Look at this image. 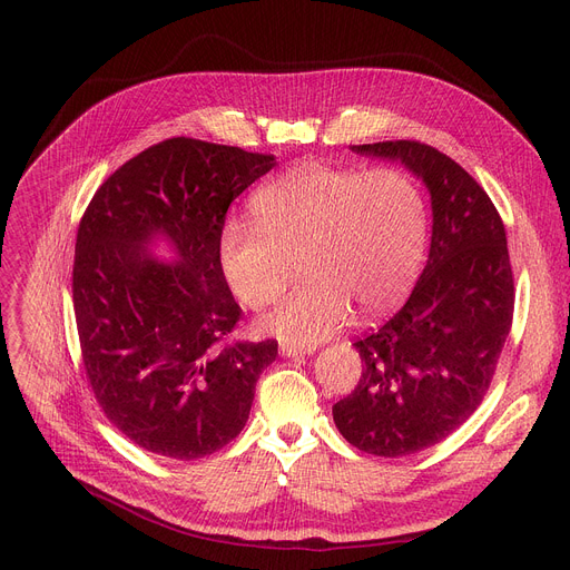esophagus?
<instances>
[{"label": "esophagus", "instance_id": "1", "mask_svg": "<svg viewBox=\"0 0 570 570\" xmlns=\"http://www.w3.org/2000/svg\"><path fill=\"white\" fill-rule=\"evenodd\" d=\"M316 346H293V344H282L279 353L286 355V357H297V355H309L314 353Z\"/></svg>", "mask_w": 570, "mask_h": 570}]
</instances>
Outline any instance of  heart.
I'll use <instances>...</instances> for the list:
<instances>
[{
	"mask_svg": "<svg viewBox=\"0 0 570 570\" xmlns=\"http://www.w3.org/2000/svg\"><path fill=\"white\" fill-rule=\"evenodd\" d=\"M252 209L222 226V275L239 303L263 309L301 258L305 282L258 321L293 346L335 335L351 305L370 316L400 303L425 256V196L397 168L303 164L263 185Z\"/></svg>",
	"mask_w": 570,
	"mask_h": 570,
	"instance_id": "obj_1",
	"label": "heart"
}]
</instances>
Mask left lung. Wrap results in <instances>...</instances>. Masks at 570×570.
Listing matches in <instances>:
<instances>
[{"label": "left lung", "mask_w": 570, "mask_h": 570, "mask_svg": "<svg viewBox=\"0 0 570 570\" xmlns=\"http://www.w3.org/2000/svg\"><path fill=\"white\" fill-rule=\"evenodd\" d=\"M402 161L432 196V245L404 307L355 342L363 374L333 406L357 451L402 458L453 434L483 402L513 323L515 284L505 228L485 189L417 140L351 145Z\"/></svg>", "instance_id": "1"}]
</instances>
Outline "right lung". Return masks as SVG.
<instances>
[{"mask_svg":"<svg viewBox=\"0 0 570 570\" xmlns=\"http://www.w3.org/2000/svg\"><path fill=\"white\" fill-rule=\"evenodd\" d=\"M273 155L168 138L119 166L78 226L73 309L108 421L142 451L191 462L243 432L277 342H228L243 316L219 267L228 205ZM164 234L175 264L146 254Z\"/></svg>","mask_w":570,"mask_h":570,"instance_id":"obj_1","label":"right lung"}]
</instances>
